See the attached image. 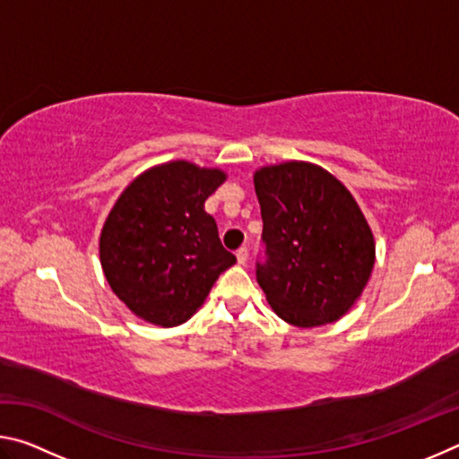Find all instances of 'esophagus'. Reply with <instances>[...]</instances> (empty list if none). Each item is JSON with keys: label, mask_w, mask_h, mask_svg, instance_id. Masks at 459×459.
<instances>
[{"label": "esophagus", "mask_w": 459, "mask_h": 459, "mask_svg": "<svg viewBox=\"0 0 459 459\" xmlns=\"http://www.w3.org/2000/svg\"><path fill=\"white\" fill-rule=\"evenodd\" d=\"M237 261H238V265H247V261H248V251L245 247H240L238 251H237Z\"/></svg>", "instance_id": "esophagus-1"}]
</instances>
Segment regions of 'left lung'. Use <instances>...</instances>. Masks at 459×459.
<instances>
[{
  "label": "left lung",
  "instance_id": "obj_1",
  "mask_svg": "<svg viewBox=\"0 0 459 459\" xmlns=\"http://www.w3.org/2000/svg\"><path fill=\"white\" fill-rule=\"evenodd\" d=\"M265 261L257 281L298 328L340 320L368 283L375 238L352 194L324 168L285 161L255 172Z\"/></svg>",
  "mask_w": 459,
  "mask_h": 459
}]
</instances>
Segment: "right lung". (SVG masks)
<instances>
[{
  "instance_id": "1",
  "label": "right lung",
  "mask_w": 459,
  "mask_h": 459,
  "mask_svg": "<svg viewBox=\"0 0 459 459\" xmlns=\"http://www.w3.org/2000/svg\"><path fill=\"white\" fill-rule=\"evenodd\" d=\"M227 174L178 160L131 182L100 230L113 293L142 320L172 328L196 314L237 257L222 247L204 202Z\"/></svg>"
}]
</instances>
